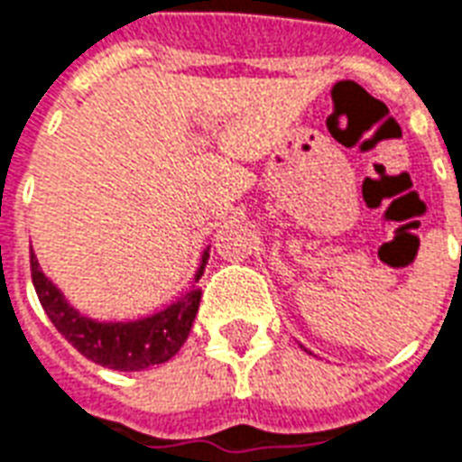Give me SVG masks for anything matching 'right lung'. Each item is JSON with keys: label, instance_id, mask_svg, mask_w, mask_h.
Wrapping results in <instances>:
<instances>
[{"label": "right lung", "instance_id": "obj_1", "mask_svg": "<svg viewBox=\"0 0 462 462\" xmlns=\"http://www.w3.org/2000/svg\"><path fill=\"white\" fill-rule=\"evenodd\" d=\"M206 259L208 252L203 254L200 269L196 273V283L203 276ZM31 278H33L38 300L43 305L45 315L51 317L55 329L82 356L114 371H143V368L169 361L184 346L200 302V288L191 286L174 305H169L167 310L152 317L135 319V322H97V319L79 315L75 308H69V302L52 286L51 278L41 271L33 249H31Z\"/></svg>", "mask_w": 462, "mask_h": 462}]
</instances>
